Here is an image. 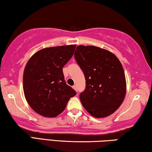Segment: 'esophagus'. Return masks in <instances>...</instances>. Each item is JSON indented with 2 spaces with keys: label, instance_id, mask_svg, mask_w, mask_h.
<instances>
[{
  "label": "esophagus",
  "instance_id": "obj_1",
  "mask_svg": "<svg viewBox=\"0 0 152 152\" xmlns=\"http://www.w3.org/2000/svg\"><path fill=\"white\" fill-rule=\"evenodd\" d=\"M72 87H73V89H74V90H76V91H77V87H76V85H74Z\"/></svg>",
  "mask_w": 152,
  "mask_h": 152
}]
</instances>
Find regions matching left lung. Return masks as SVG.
I'll return each mask as SVG.
<instances>
[{
  "instance_id": "left-lung-1",
  "label": "left lung",
  "mask_w": 152,
  "mask_h": 152,
  "mask_svg": "<svg viewBox=\"0 0 152 152\" xmlns=\"http://www.w3.org/2000/svg\"><path fill=\"white\" fill-rule=\"evenodd\" d=\"M74 57L86 80L85 89L79 97L84 108L97 118L113 114L126 93L121 62L110 52L93 46H77Z\"/></svg>"
}]
</instances>
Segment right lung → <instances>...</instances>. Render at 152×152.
<instances>
[{
	"label": "right lung",
	"mask_w": 152,
	"mask_h": 152,
	"mask_svg": "<svg viewBox=\"0 0 152 152\" xmlns=\"http://www.w3.org/2000/svg\"><path fill=\"white\" fill-rule=\"evenodd\" d=\"M76 45L46 48L31 56L24 68V96L33 110L55 117L65 110L76 92L66 84L63 67L73 56Z\"/></svg>",
	"instance_id": "obj_1"
}]
</instances>
